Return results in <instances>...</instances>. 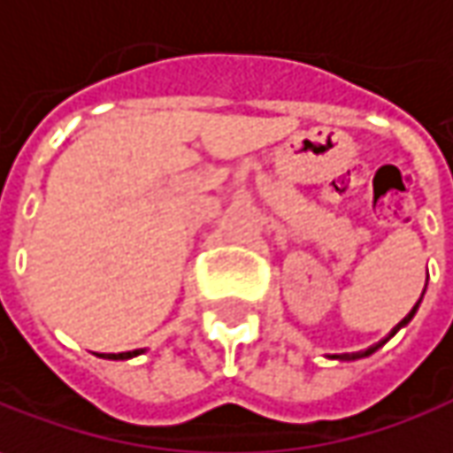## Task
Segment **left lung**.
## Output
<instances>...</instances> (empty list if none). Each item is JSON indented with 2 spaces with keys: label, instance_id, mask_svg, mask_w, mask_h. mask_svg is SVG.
Segmentation results:
<instances>
[{
  "label": "left lung",
  "instance_id": "obj_1",
  "mask_svg": "<svg viewBox=\"0 0 453 453\" xmlns=\"http://www.w3.org/2000/svg\"><path fill=\"white\" fill-rule=\"evenodd\" d=\"M423 291H426V288H423ZM418 304H421V299H418V302H416V306H413V309L408 311V317H403V319H401L398 325L393 326V332H390V334L385 337L383 342L372 344V347H367V349H363V352H344V355H332V357H334V360H360V357H367V355H372V352H375L378 347H383V344L388 342V340H390V337H393V334H395V332H398L401 326H405V325H408V322H411V319H413V314H416V309H418Z\"/></svg>",
  "mask_w": 453,
  "mask_h": 453
}]
</instances>
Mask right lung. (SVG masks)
<instances>
[{"label":"right lung","instance_id":"right-lung-1","mask_svg":"<svg viewBox=\"0 0 453 453\" xmlns=\"http://www.w3.org/2000/svg\"><path fill=\"white\" fill-rule=\"evenodd\" d=\"M139 355V349H134V352H119V355H109L106 360H128V357H136ZM104 357V355H101Z\"/></svg>","mask_w":453,"mask_h":453}]
</instances>
